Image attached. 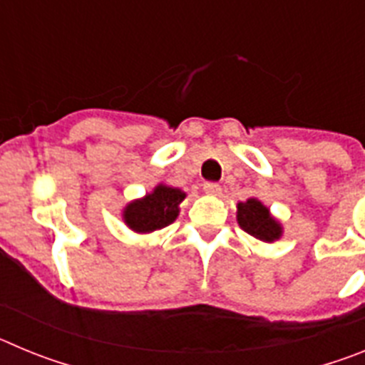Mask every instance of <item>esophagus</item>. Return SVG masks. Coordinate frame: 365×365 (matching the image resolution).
I'll return each mask as SVG.
<instances>
[{
  "mask_svg": "<svg viewBox=\"0 0 365 365\" xmlns=\"http://www.w3.org/2000/svg\"><path fill=\"white\" fill-rule=\"evenodd\" d=\"M205 192L208 193V195H219L221 193V186L217 185V182H205Z\"/></svg>",
  "mask_w": 365,
  "mask_h": 365,
  "instance_id": "1",
  "label": "esophagus"
}]
</instances>
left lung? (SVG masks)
<instances>
[{"label": "left lung", "mask_w": 365, "mask_h": 365, "mask_svg": "<svg viewBox=\"0 0 365 365\" xmlns=\"http://www.w3.org/2000/svg\"><path fill=\"white\" fill-rule=\"evenodd\" d=\"M237 225L248 235L263 243H274L283 235V227L278 219L270 214V208L257 197H250L245 202H237Z\"/></svg>", "instance_id": "1"}]
</instances>
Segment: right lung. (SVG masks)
<instances>
[{
  "mask_svg": "<svg viewBox=\"0 0 365 365\" xmlns=\"http://www.w3.org/2000/svg\"><path fill=\"white\" fill-rule=\"evenodd\" d=\"M186 193L175 186L159 182L144 197L133 199L122 208V221L137 234H151L163 230L179 217V205Z\"/></svg>",
  "mask_w": 365,
  "mask_h": 365,
  "instance_id": "right-lung-1",
  "label": "right lung"
}]
</instances>
